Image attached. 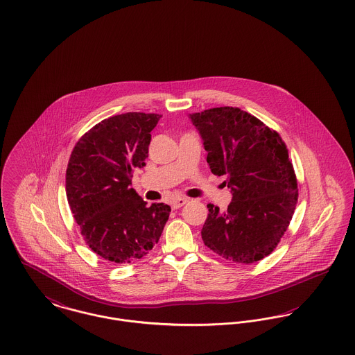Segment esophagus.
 <instances>
[{"label":"esophagus","mask_w":355,"mask_h":355,"mask_svg":"<svg viewBox=\"0 0 355 355\" xmlns=\"http://www.w3.org/2000/svg\"><path fill=\"white\" fill-rule=\"evenodd\" d=\"M189 200L188 198H185V197H177V198H174L173 200V202H171V207L174 208V209H177V208H181V207H184L187 202H188Z\"/></svg>","instance_id":"34e87169"}]
</instances>
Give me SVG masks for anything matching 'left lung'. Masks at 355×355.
<instances>
[{
  "label": "left lung",
  "instance_id": "obj_1",
  "mask_svg": "<svg viewBox=\"0 0 355 355\" xmlns=\"http://www.w3.org/2000/svg\"><path fill=\"white\" fill-rule=\"evenodd\" d=\"M209 168L225 175L228 209L208 204L201 236L207 247L236 263L269 255L286 231L297 202V181L279 135L245 110L220 107L191 113Z\"/></svg>",
  "mask_w": 355,
  "mask_h": 355
}]
</instances>
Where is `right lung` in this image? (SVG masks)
<instances>
[{
	"mask_svg": "<svg viewBox=\"0 0 355 355\" xmlns=\"http://www.w3.org/2000/svg\"><path fill=\"white\" fill-rule=\"evenodd\" d=\"M161 114L128 112L96 124L76 144L66 170V196L82 236L97 255L131 263L158 243L171 208L131 188L146 166L151 131Z\"/></svg>",
	"mask_w": 355,
	"mask_h": 355,
	"instance_id": "add662e5",
	"label": "right lung"
}]
</instances>
